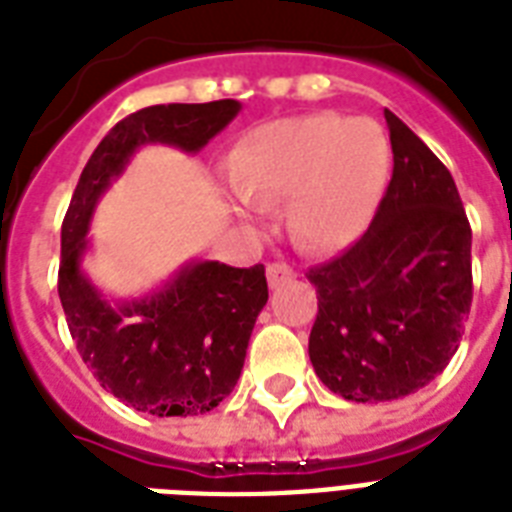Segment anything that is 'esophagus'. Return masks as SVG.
<instances>
[{
	"instance_id": "34e87169",
	"label": "esophagus",
	"mask_w": 512,
	"mask_h": 512,
	"mask_svg": "<svg viewBox=\"0 0 512 512\" xmlns=\"http://www.w3.org/2000/svg\"><path fill=\"white\" fill-rule=\"evenodd\" d=\"M265 273H268V284H271V287H281V284H287V281L295 279V271H292L287 263H271L265 268Z\"/></svg>"
}]
</instances>
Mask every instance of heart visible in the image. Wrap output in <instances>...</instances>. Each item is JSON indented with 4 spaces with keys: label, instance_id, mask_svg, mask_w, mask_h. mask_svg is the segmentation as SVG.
<instances>
[{
    "label": "heart",
    "instance_id": "b5f03b06",
    "mask_svg": "<svg viewBox=\"0 0 512 512\" xmlns=\"http://www.w3.org/2000/svg\"><path fill=\"white\" fill-rule=\"evenodd\" d=\"M390 140L374 119L311 114L257 127L233 151L228 172L255 207L292 199L300 244L340 249L372 220L390 175Z\"/></svg>",
    "mask_w": 512,
    "mask_h": 512
}]
</instances>
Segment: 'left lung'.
Wrapping results in <instances>:
<instances>
[{
    "mask_svg": "<svg viewBox=\"0 0 512 512\" xmlns=\"http://www.w3.org/2000/svg\"><path fill=\"white\" fill-rule=\"evenodd\" d=\"M393 175L364 236L308 271V353L332 393L377 404L425 388L457 353L473 303L468 215L441 159L385 108Z\"/></svg>",
    "mask_w": 512,
    "mask_h": 512,
    "instance_id": "obj_1",
    "label": "left lung"
}]
</instances>
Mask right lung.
Segmentation results:
<instances>
[{"mask_svg": "<svg viewBox=\"0 0 512 512\" xmlns=\"http://www.w3.org/2000/svg\"><path fill=\"white\" fill-rule=\"evenodd\" d=\"M239 108V100H212L148 106L124 116L92 151L63 217L58 295L68 332L100 385L138 412L204 414L231 393L257 313L268 303L265 268L199 260L154 295L108 305L79 268L90 217L140 146L167 143L196 154Z\"/></svg>", "mask_w": 512, "mask_h": 512, "instance_id": "add662e5", "label": "right lung"}]
</instances>
